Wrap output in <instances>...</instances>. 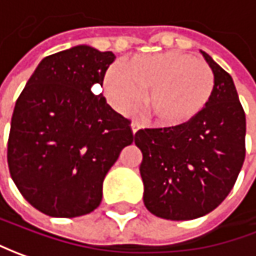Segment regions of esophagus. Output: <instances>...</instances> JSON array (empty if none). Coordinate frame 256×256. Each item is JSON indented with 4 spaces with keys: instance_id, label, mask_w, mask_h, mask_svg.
Instances as JSON below:
<instances>
[{
    "instance_id": "1",
    "label": "esophagus",
    "mask_w": 256,
    "mask_h": 256,
    "mask_svg": "<svg viewBox=\"0 0 256 256\" xmlns=\"http://www.w3.org/2000/svg\"><path fill=\"white\" fill-rule=\"evenodd\" d=\"M140 128H142V124H140V123H137V122H133V123H132V130H133L134 134H136Z\"/></svg>"
}]
</instances>
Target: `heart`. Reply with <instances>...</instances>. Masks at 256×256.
<instances>
[{"instance_id":"b5f03b06","label":"heart","mask_w":256,"mask_h":256,"mask_svg":"<svg viewBox=\"0 0 256 256\" xmlns=\"http://www.w3.org/2000/svg\"><path fill=\"white\" fill-rule=\"evenodd\" d=\"M214 90V74L192 56L168 50L128 58L103 78V92L122 113L134 110L147 93L146 108L158 126L190 123L206 109Z\"/></svg>"}]
</instances>
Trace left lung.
I'll return each mask as SVG.
<instances>
[{
	"label": "left lung",
	"instance_id": "1",
	"mask_svg": "<svg viewBox=\"0 0 256 256\" xmlns=\"http://www.w3.org/2000/svg\"><path fill=\"white\" fill-rule=\"evenodd\" d=\"M214 74L206 109L176 128L134 134L143 153L144 206L156 216L186 221L216 210L232 190L245 160V112L232 78L202 52Z\"/></svg>",
	"mask_w": 256,
	"mask_h": 256
}]
</instances>
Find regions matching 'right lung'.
Segmentation results:
<instances>
[{
  "mask_svg": "<svg viewBox=\"0 0 256 256\" xmlns=\"http://www.w3.org/2000/svg\"><path fill=\"white\" fill-rule=\"evenodd\" d=\"M114 59L86 45L49 55L16 99L10 174L24 198L46 216L74 218L99 207L106 174L134 140L130 120L93 93Z\"/></svg>",
  "mask_w": 256,
  "mask_h": 256,
  "instance_id": "1",
  "label": "right lung"
}]
</instances>
